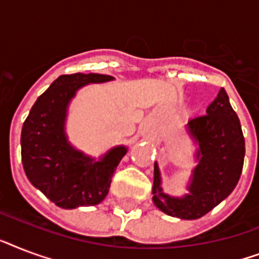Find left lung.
Returning a JSON list of instances; mask_svg holds the SVG:
<instances>
[{
    "label": "left lung",
    "mask_w": 259,
    "mask_h": 259,
    "mask_svg": "<svg viewBox=\"0 0 259 259\" xmlns=\"http://www.w3.org/2000/svg\"><path fill=\"white\" fill-rule=\"evenodd\" d=\"M188 127L199 142V165L193 170L191 193L183 199L165 195L154 164L153 203L169 217L191 221L215 208L237 187L245 160V137L225 89L209 103L207 113L189 119Z\"/></svg>",
    "instance_id": "8db88e82"
}]
</instances>
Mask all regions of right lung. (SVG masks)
Here are the masks:
<instances>
[{"label": "right lung", "mask_w": 259, "mask_h": 259, "mask_svg": "<svg viewBox=\"0 0 259 259\" xmlns=\"http://www.w3.org/2000/svg\"><path fill=\"white\" fill-rule=\"evenodd\" d=\"M111 79L110 75L80 72L59 76L34 102L22 125L21 160L26 177L58 207L99 204L126 154L125 146H118L94 162L72 149L64 134L67 106L76 90Z\"/></svg>", "instance_id": "right-lung-1"}]
</instances>
